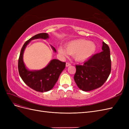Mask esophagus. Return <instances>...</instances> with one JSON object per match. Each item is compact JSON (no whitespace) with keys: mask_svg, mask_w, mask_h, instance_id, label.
<instances>
[{"mask_svg":"<svg viewBox=\"0 0 129 129\" xmlns=\"http://www.w3.org/2000/svg\"><path fill=\"white\" fill-rule=\"evenodd\" d=\"M71 63H69V62H66V67H68V66H71Z\"/></svg>","mask_w":129,"mask_h":129,"instance_id":"esophagus-1","label":"esophagus"}]
</instances>
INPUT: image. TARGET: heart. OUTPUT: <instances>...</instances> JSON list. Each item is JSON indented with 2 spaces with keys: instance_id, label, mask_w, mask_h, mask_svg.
Listing matches in <instances>:
<instances>
[{
  "instance_id": "obj_1",
  "label": "heart",
  "mask_w": 129,
  "mask_h": 129,
  "mask_svg": "<svg viewBox=\"0 0 129 129\" xmlns=\"http://www.w3.org/2000/svg\"><path fill=\"white\" fill-rule=\"evenodd\" d=\"M96 48V45L92 42L84 39H77L67 43L65 45V48L60 47L58 51L62 55L66 56L68 54L74 55L76 61L83 62L92 55Z\"/></svg>"
}]
</instances>
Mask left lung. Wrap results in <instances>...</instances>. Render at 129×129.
Instances as JSON below:
<instances>
[{
  "mask_svg": "<svg viewBox=\"0 0 129 129\" xmlns=\"http://www.w3.org/2000/svg\"><path fill=\"white\" fill-rule=\"evenodd\" d=\"M102 50L84 62L76 65L74 81L82 90L89 91L101 87L107 81L111 69L110 48L103 42Z\"/></svg>",
  "mask_w": 129,
  "mask_h": 129,
  "instance_id": "8db88e82",
  "label": "left lung"
}]
</instances>
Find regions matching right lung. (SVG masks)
<instances>
[{"label": "right lung", "mask_w": 129, "mask_h": 129, "mask_svg": "<svg viewBox=\"0 0 129 129\" xmlns=\"http://www.w3.org/2000/svg\"><path fill=\"white\" fill-rule=\"evenodd\" d=\"M48 38L47 33H42L30 38L23 45L18 60L19 73L23 81L30 88L41 92L48 91L53 88L60 74L65 68L66 62L53 59L44 69L37 71H29L26 69L23 61V53L26 46L31 40L39 38L46 39ZM52 47L54 52H56L55 48Z\"/></svg>", "instance_id": "right-lung-1"}]
</instances>
